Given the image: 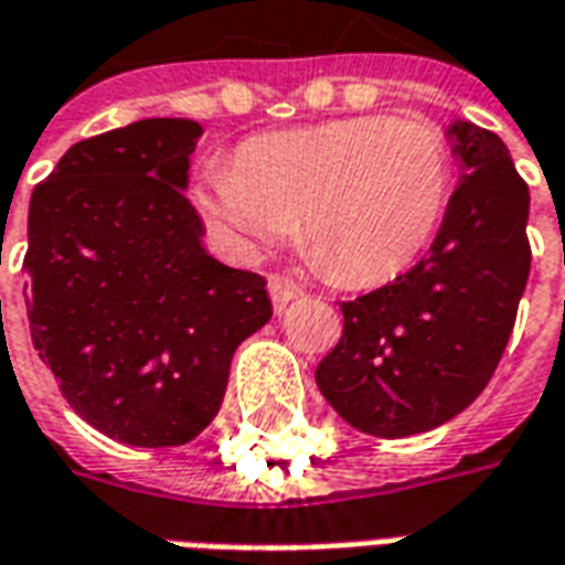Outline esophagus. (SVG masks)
<instances>
[{
  "mask_svg": "<svg viewBox=\"0 0 565 565\" xmlns=\"http://www.w3.org/2000/svg\"><path fill=\"white\" fill-rule=\"evenodd\" d=\"M299 294H302V290H299L290 278H284V275H271L269 278V296H271V306H275V311H284L287 302H294Z\"/></svg>",
  "mask_w": 565,
  "mask_h": 565,
  "instance_id": "34e87169",
  "label": "esophagus"
}]
</instances>
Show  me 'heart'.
I'll return each instance as SVG.
<instances>
[{"label": "heart", "mask_w": 565, "mask_h": 565, "mask_svg": "<svg viewBox=\"0 0 565 565\" xmlns=\"http://www.w3.org/2000/svg\"><path fill=\"white\" fill-rule=\"evenodd\" d=\"M454 181L445 132L426 120L344 117L266 132L211 162L193 186L202 221L235 257L259 259L294 233L344 287L391 281L441 223Z\"/></svg>", "instance_id": "1"}]
</instances>
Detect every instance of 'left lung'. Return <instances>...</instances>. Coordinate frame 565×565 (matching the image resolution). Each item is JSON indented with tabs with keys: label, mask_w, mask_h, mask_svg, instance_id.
<instances>
[{
	"label": "left lung",
	"mask_w": 565,
	"mask_h": 565,
	"mask_svg": "<svg viewBox=\"0 0 565 565\" xmlns=\"http://www.w3.org/2000/svg\"><path fill=\"white\" fill-rule=\"evenodd\" d=\"M460 162L433 247L415 269L342 302L318 387L344 424L379 438L436 429L493 379L530 278V190L497 132L454 120Z\"/></svg>",
	"instance_id": "1"
}]
</instances>
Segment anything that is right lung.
Wrapping results in <instances>:
<instances>
[{
    "mask_svg": "<svg viewBox=\"0 0 565 565\" xmlns=\"http://www.w3.org/2000/svg\"><path fill=\"white\" fill-rule=\"evenodd\" d=\"M202 127L148 117L84 139L32 190V344L66 403L108 438L174 448L214 420L238 344L271 302L202 245L186 202Z\"/></svg>",
    "mask_w": 565,
    "mask_h": 565,
    "instance_id": "obj_1",
    "label": "right lung"
}]
</instances>
